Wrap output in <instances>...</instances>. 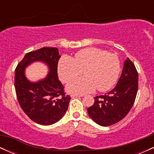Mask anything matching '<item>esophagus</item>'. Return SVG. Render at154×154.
Returning <instances> with one entry per match:
<instances>
[{
  "instance_id": "esophagus-1",
  "label": "esophagus",
  "mask_w": 154,
  "mask_h": 154,
  "mask_svg": "<svg viewBox=\"0 0 154 154\" xmlns=\"http://www.w3.org/2000/svg\"><path fill=\"white\" fill-rule=\"evenodd\" d=\"M82 95H76V94H72L71 97L72 98H80V97H82Z\"/></svg>"
}]
</instances>
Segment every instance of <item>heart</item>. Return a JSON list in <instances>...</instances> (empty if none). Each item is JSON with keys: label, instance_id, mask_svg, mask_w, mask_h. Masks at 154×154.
<instances>
[{"label": "heart", "instance_id": "heart-1", "mask_svg": "<svg viewBox=\"0 0 154 154\" xmlns=\"http://www.w3.org/2000/svg\"><path fill=\"white\" fill-rule=\"evenodd\" d=\"M58 75L63 82H68L81 75L86 77L74 79L66 85L69 93L84 94L98 89L106 91L115 85L120 72L117 56L95 48L76 53L75 59L63 56L58 63Z\"/></svg>", "mask_w": 154, "mask_h": 154}]
</instances>
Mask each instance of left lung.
<instances>
[{
	"instance_id": "1",
	"label": "left lung",
	"mask_w": 154,
	"mask_h": 154,
	"mask_svg": "<svg viewBox=\"0 0 154 154\" xmlns=\"http://www.w3.org/2000/svg\"><path fill=\"white\" fill-rule=\"evenodd\" d=\"M138 88V74L128 58L115 88L104 95L95 97L94 104L87 109L95 123L108 127L119 122L126 116L135 102Z\"/></svg>"
}]
</instances>
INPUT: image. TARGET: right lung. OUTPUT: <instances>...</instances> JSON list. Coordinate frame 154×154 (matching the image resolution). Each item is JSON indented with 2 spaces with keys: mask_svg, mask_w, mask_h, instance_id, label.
I'll return each mask as SVG.
<instances>
[{
  "mask_svg": "<svg viewBox=\"0 0 154 154\" xmlns=\"http://www.w3.org/2000/svg\"><path fill=\"white\" fill-rule=\"evenodd\" d=\"M60 57L57 48H42L25 54L16 68L14 86L19 105L28 117L39 125L57 122L68 109L71 98L65 95L58 78ZM35 62L45 63L49 73L44 79L32 82L26 77L25 69Z\"/></svg>",
  "mask_w": 154,
  "mask_h": 154,
  "instance_id": "obj_1",
  "label": "right lung"
}]
</instances>
